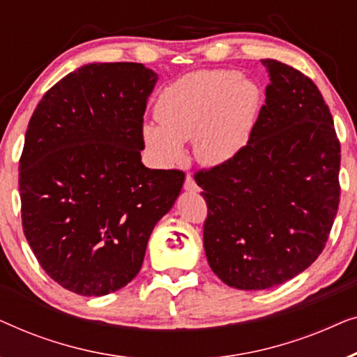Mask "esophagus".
<instances>
[{"mask_svg": "<svg viewBox=\"0 0 357 357\" xmlns=\"http://www.w3.org/2000/svg\"><path fill=\"white\" fill-rule=\"evenodd\" d=\"M183 188L187 190V192H198V190H199V188H198V185H197V182H195L192 175H187V177H185Z\"/></svg>", "mask_w": 357, "mask_h": 357, "instance_id": "34e87169", "label": "esophagus"}]
</instances>
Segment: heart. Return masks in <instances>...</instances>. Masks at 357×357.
Wrapping results in <instances>:
<instances>
[{
    "mask_svg": "<svg viewBox=\"0 0 357 357\" xmlns=\"http://www.w3.org/2000/svg\"><path fill=\"white\" fill-rule=\"evenodd\" d=\"M260 107V87L236 70L190 73L159 94V125L143 126L144 143L160 162L175 164L183 155V141L193 138L199 162L224 164L247 146Z\"/></svg>",
    "mask_w": 357,
    "mask_h": 357,
    "instance_id": "heart-1",
    "label": "heart"
}]
</instances>
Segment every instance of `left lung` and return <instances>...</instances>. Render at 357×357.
I'll list each match as a JSON object with an SVG mask.
<instances>
[{
	"label": "left lung",
	"mask_w": 357,
	"mask_h": 357,
	"mask_svg": "<svg viewBox=\"0 0 357 357\" xmlns=\"http://www.w3.org/2000/svg\"><path fill=\"white\" fill-rule=\"evenodd\" d=\"M261 63L270 84L247 146L195 174L209 266L245 291L282 284L319 258L341 192L340 139L319 87L286 63Z\"/></svg>",
	"instance_id": "left-lung-1"
}]
</instances>
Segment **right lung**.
I'll list each match as a JSON object with an SVG mask.
<instances>
[{"label": "right lung", "mask_w": 357, "mask_h": 357, "mask_svg": "<svg viewBox=\"0 0 357 357\" xmlns=\"http://www.w3.org/2000/svg\"><path fill=\"white\" fill-rule=\"evenodd\" d=\"M158 75L141 63H91L45 92L19 159L22 229L48 276L105 296L143 265L151 232L174 206L183 170L141 162Z\"/></svg>", "instance_id": "right-lung-1"}]
</instances>
